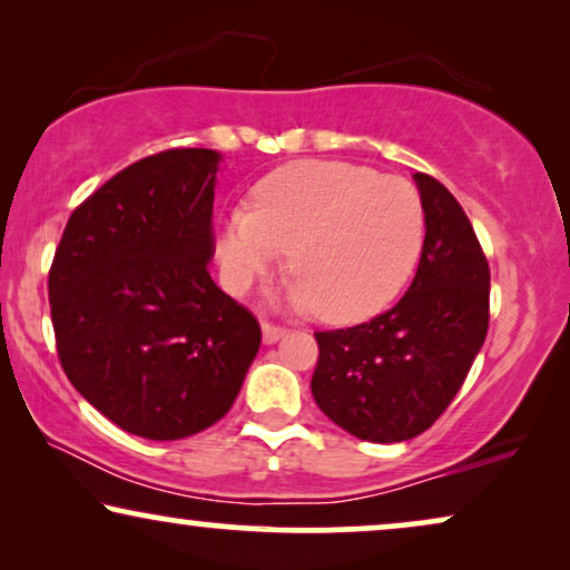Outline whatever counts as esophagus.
Wrapping results in <instances>:
<instances>
[{"label":"esophagus","instance_id":"34e87169","mask_svg":"<svg viewBox=\"0 0 570 570\" xmlns=\"http://www.w3.org/2000/svg\"><path fill=\"white\" fill-rule=\"evenodd\" d=\"M283 337H285L283 326H275V324H267V322L262 324V340H264V345H275V342L283 340Z\"/></svg>","mask_w":570,"mask_h":570}]
</instances>
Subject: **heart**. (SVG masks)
Returning a JSON list of instances; mask_svg holds the SVG:
<instances>
[{
	"label": "heart",
	"instance_id": "obj_1",
	"mask_svg": "<svg viewBox=\"0 0 570 570\" xmlns=\"http://www.w3.org/2000/svg\"><path fill=\"white\" fill-rule=\"evenodd\" d=\"M420 194L400 176L340 160H295L256 184L252 213L223 220L217 262L246 291L291 252L287 303L326 322H363L386 308L423 252Z\"/></svg>",
	"mask_w": 570,
	"mask_h": 570
}]
</instances>
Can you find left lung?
<instances>
[{"label":"left lung","instance_id":"8db88e82","mask_svg":"<svg viewBox=\"0 0 570 570\" xmlns=\"http://www.w3.org/2000/svg\"><path fill=\"white\" fill-rule=\"evenodd\" d=\"M412 178L425 240L410 291L371 322L316 332L311 394L334 425L371 443L428 431L462 389L488 334L490 269L470 217L441 181Z\"/></svg>","mask_w":570,"mask_h":570}]
</instances>
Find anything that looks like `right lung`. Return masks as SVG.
Returning <instances> with one entry per match:
<instances>
[{"label": "right lung", "mask_w": 570, "mask_h": 570, "mask_svg": "<svg viewBox=\"0 0 570 570\" xmlns=\"http://www.w3.org/2000/svg\"><path fill=\"white\" fill-rule=\"evenodd\" d=\"M223 155L142 158L69 217L49 272L61 368L131 435L178 441L215 425L259 353L256 318L209 277Z\"/></svg>", "instance_id": "right-lung-1"}]
</instances>
